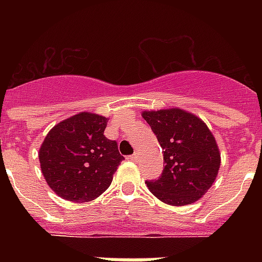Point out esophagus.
I'll use <instances>...</instances> for the list:
<instances>
[{
    "instance_id": "34e87169",
    "label": "esophagus",
    "mask_w": 262,
    "mask_h": 262,
    "mask_svg": "<svg viewBox=\"0 0 262 262\" xmlns=\"http://www.w3.org/2000/svg\"><path fill=\"white\" fill-rule=\"evenodd\" d=\"M137 158H139V155H137V154H133V155L129 156V159L130 160H137Z\"/></svg>"
}]
</instances>
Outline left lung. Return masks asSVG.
<instances>
[{
    "instance_id": "left-lung-1",
    "label": "left lung",
    "mask_w": 262,
    "mask_h": 262,
    "mask_svg": "<svg viewBox=\"0 0 262 262\" xmlns=\"http://www.w3.org/2000/svg\"><path fill=\"white\" fill-rule=\"evenodd\" d=\"M163 149L164 168L159 179L147 181L155 197L174 207L201 199L215 182L220 152L212 132L197 115L181 108L144 111Z\"/></svg>"
}]
</instances>
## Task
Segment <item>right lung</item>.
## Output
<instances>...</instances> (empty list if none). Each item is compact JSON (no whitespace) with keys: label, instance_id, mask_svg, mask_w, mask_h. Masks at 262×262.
Masks as SVG:
<instances>
[{"label":"right lung","instance_id":"add662e5","mask_svg":"<svg viewBox=\"0 0 262 262\" xmlns=\"http://www.w3.org/2000/svg\"><path fill=\"white\" fill-rule=\"evenodd\" d=\"M108 119L84 111L57 123L39 149L40 170L55 194L87 203L107 190L123 160L118 144L104 136Z\"/></svg>","mask_w":262,"mask_h":262}]
</instances>
